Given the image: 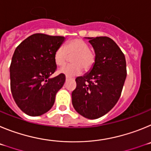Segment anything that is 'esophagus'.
Here are the masks:
<instances>
[{
  "label": "esophagus",
  "instance_id": "1",
  "mask_svg": "<svg viewBox=\"0 0 151 151\" xmlns=\"http://www.w3.org/2000/svg\"><path fill=\"white\" fill-rule=\"evenodd\" d=\"M68 78H68V77L66 76V80H68Z\"/></svg>",
  "mask_w": 151,
  "mask_h": 151
}]
</instances>
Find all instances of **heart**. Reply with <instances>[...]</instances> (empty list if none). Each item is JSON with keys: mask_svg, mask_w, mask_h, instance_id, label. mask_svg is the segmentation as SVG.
I'll return each instance as SVG.
<instances>
[{"mask_svg": "<svg viewBox=\"0 0 151 151\" xmlns=\"http://www.w3.org/2000/svg\"><path fill=\"white\" fill-rule=\"evenodd\" d=\"M73 55L71 58L73 64L60 69V73L67 77H74L81 74L82 68L85 71H88L95 63L94 51L90 50L88 45L80 38L71 40L64 47H59L54 52V62L58 66H63L67 61L68 55Z\"/></svg>", "mask_w": 151, "mask_h": 151, "instance_id": "obj_1", "label": "heart"}]
</instances>
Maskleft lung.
<instances>
[{
    "label": "left lung",
    "instance_id": "8db88e82",
    "mask_svg": "<svg viewBox=\"0 0 151 151\" xmlns=\"http://www.w3.org/2000/svg\"><path fill=\"white\" fill-rule=\"evenodd\" d=\"M88 39L95 52V63L90 73L76 78L72 103L80 115L94 119L115 106L127 71L125 55L113 40L106 36Z\"/></svg>",
    "mask_w": 151,
    "mask_h": 151
}]
</instances>
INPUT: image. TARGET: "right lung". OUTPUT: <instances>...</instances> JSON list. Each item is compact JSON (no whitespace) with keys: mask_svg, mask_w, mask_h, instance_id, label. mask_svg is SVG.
Listing matches in <instances>:
<instances>
[{"mask_svg":"<svg viewBox=\"0 0 151 151\" xmlns=\"http://www.w3.org/2000/svg\"><path fill=\"white\" fill-rule=\"evenodd\" d=\"M65 40L63 36L37 33L28 37L16 48L10 66V89L22 112L38 116L50 110L66 76L57 70L54 55Z\"/></svg>","mask_w":151,"mask_h":151,"instance_id":"1","label":"right lung"}]
</instances>
